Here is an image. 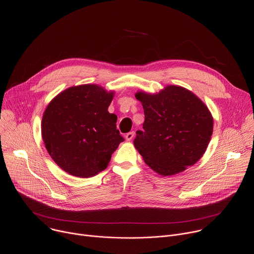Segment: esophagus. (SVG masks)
Segmentation results:
<instances>
[{
    "label": "esophagus",
    "mask_w": 254,
    "mask_h": 254,
    "mask_svg": "<svg viewBox=\"0 0 254 254\" xmlns=\"http://www.w3.org/2000/svg\"><path fill=\"white\" fill-rule=\"evenodd\" d=\"M133 136H134V131H129L126 134V140L130 141L133 138Z\"/></svg>",
    "instance_id": "1"
}]
</instances>
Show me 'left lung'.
Returning a JSON list of instances; mask_svg holds the SVG:
<instances>
[{
  "label": "left lung",
  "instance_id": "left-lung-1",
  "mask_svg": "<svg viewBox=\"0 0 254 254\" xmlns=\"http://www.w3.org/2000/svg\"><path fill=\"white\" fill-rule=\"evenodd\" d=\"M135 98L145 119L133 144L152 171L174 176L201 158L213 131V118L197 96L171 84L156 94L139 91Z\"/></svg>",
  "mask_w": 254,
  "mask_h": 254
}]
</instances>
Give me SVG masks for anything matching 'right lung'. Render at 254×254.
I'll list each match as a JSON object with an SVG mask.
<instances>
[{"label":"right lung","instance_id":"1","mask_svg":"<svg viewBox=\"0 0 254 254\" xmlns=\"http://www.w3.org/2000/svg\"><path fill=\"white\" fill-rule=\"evenodd\" d=\"M115 96L98 84L70 87L56 96L42 119V137L53 160L76 178L106 170L124 137L108 109Z\"/></svg>","mask_w":254,"mask_h":254}]
</instances>
